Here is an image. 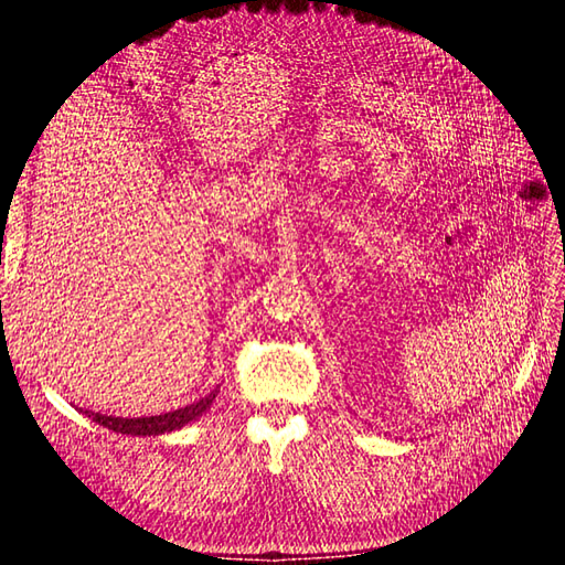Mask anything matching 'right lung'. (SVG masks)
<instances>
[{"mask_svg": "<svg viewBox=\"0 0 565 565\" xmlns=\"http://www.w3.org/2000/svg\"><path fill=\"white\" fill-rule=\"evenodd\" d=\"M218 393V386L210 393V396H204L191 405L172 409V413H164V415H156V417H108V415H100V413H92V409H82L84 415L89 419H94L96 424L106 426V429L115 431V434H127V436H160V434H169V431H177L181 426H185L188 422H193L198 417H202L207 409L212 407L214 398Z\"/></svg>", "mask_w": 565, "mask_h": 565, "instance_id": "1", "label": "right lung"}]
</instances>
